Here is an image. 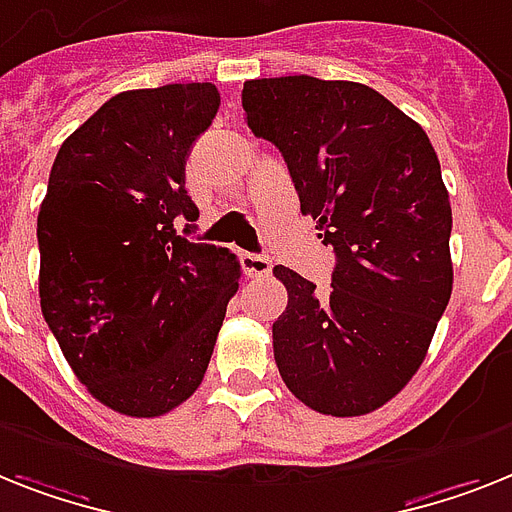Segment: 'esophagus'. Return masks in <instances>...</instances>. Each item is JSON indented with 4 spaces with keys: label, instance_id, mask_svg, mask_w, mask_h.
Returning a JSON list of instances; mask_svg holds the SVG:
<instances>
[{
    "label": "esophagus",
    "instance_id": "1",
    "mask_svg": "<svg viewBox=\"0 0 512 512\" xmlns=\"http://www.w3.org/2000/svg\"><path fill=\"white\" fill-rule=\"evenodd\" d=\"M240 264H243V272L248 277H266V274L272 272V261L261 256V253H243Z\"/></svg>",
    "mask_w": 512,
    "mask_h": 512
}]
</instances>
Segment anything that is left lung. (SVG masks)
Returning a JSON list of instances; mask_svg holds the SVG:
<instances>
[{"instance_id": "1", "label": "left lung", "mask_w": 512, "mask_h": 512, "mask_svg": "<svg viewBox=\"0 0 512 512\" xmlns=\"http://www.w3.org/2000/svg\"><path fill=\"white\" fill-rule=\"evenodd\" d=\"M246 122L274 143L301 211L335 248L332 287L287 266L274 361L295 398L327 416H363L424 363L453 293V209L424 128L379 91L311 75L243 83Z\"/></svg>"}]
</instances>
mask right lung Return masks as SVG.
<instances>
[{"label": "right lung", "mask_w": 512, "mask_h": 512, "mask_svg": "<svg viewBox=\"0 0 512 512\" xmlns=\"http://www.w3.org/2000/svg\"><path fill=\"white\" fill-rule=\"evenodd\" d=\"M217 109L211 83L122 91L52 164L36 227L41 311L75 377L122 416H164L198 390L238 293L235 253L175 230L198 219L185 159Z\"/></svg>", "instance_id": "obj_1"}]
</instances>
